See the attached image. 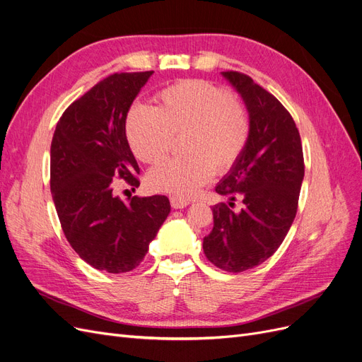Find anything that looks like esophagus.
<instances>
[{
  "label": "esophagus",
  "instance_id": "34e87169",
  "mask_svg": "<svg viewBox=\"0 0 362 362\" xmlns=\"http://www.w3.org/2000/svg\"><path fill=\"white\" fill-rule=\"evenodd\" d=\"M170 203H171V207L173 209H185L186 206L189 204L188 199H183L180 197H170Z\"/></svg>",
  "mask_w": 362,
  "mask_h": 362
}]
</instances>
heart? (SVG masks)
<instances>
[{"label": "heart", "instance_id": "b5f03b06", "mask_svg": "<svg viewBox=\"0 0 362 362\" xmlns=\"http://www.w3.org/2000/svg\"><path fill=\"white\" fill-rule=\"evenodd\" d=\"M155 109L134 103L125 117L127 139L140 160L156 163L183 136V158H170L147 174L152 191L192 197L213 171L225 173L242 158L250 139L246 107L222 86L188 78L173 83L155 97Z\"/></svg>", "mask_w": 362, "mask_h": 362}]
</instances>
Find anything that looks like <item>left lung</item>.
<instances>
[{
	"mask_svg": "<svg viewBox=\"0 0 362 362\" xmlns=\"http://www.w3.org/2000/svg\"><path fill=\"white\" fill-rule=\"evenodd\" d=\"M242 95L250 119V139L216 192L231 203L213 206V230L204 237L207 259L228 273H242L269 259L296 219L304 177L298 128L273 93L240 71H223ZM237 197L244 209L230 207Z\"/></svg>",
	"mask_w": 362,
	"mask_h": 362,
	"instance_id": "left-lung-1",
	"label": "left lung"
}]
</instances>
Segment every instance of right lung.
<instances>
[{
    "label": "right lung",
    "mask_w": 362,
    "mask_h": 362,
    "mask_svg": "<svg viewBox=\"0 0 362 362\" xmlns=\"http://www.w3.org/2000/svg\"><path fill=\"white\" fill-rule=\"evenodd\" d=\"M152 73L103 78L69 105L52 139L50 191L65 238L80 258L107 273L136 269L170 213L165 195L125 202L113 192L115 179L140 186L125 117Z\"/></svg>",
    "instance_id": "obj_1"
}]
</instances>
